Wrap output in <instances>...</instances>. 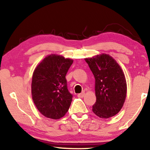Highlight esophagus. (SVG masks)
I'll list each match as a JSON object with an SVG mask.
<instances>
[{
	"mask_svg": "<svg viewBox=\"0 0 150 150\" xmlns=\"http://www.w3.org/2000/svg\"><path fill=\"white\" fill-rule=\"evenodd\" d=\"M85 92H82L81 93L78 94V97H79V98H83L84 96H85Z\"/></svg>",
	"mask_w": 150,
	"mask_h": 150,
	"instance_id": "1",
	"label": "esophagus"
}]
</instances>
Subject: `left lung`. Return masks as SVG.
I'll return each instance as SVG.
<instances>
[{"label": "left lung", "instance_id": "8db88e82", "mask_svg": "<svg viewBox=\"0 0 150 150\" xmlns=\"http://www.w3.org/2000/svg\"><path fill=\"white\" fill-rule=\"evenodd\" d=\"M85 60L95 78L96 102L92 110L102 119L115 116L122 109L126 98V80L122 67L104 53Z\"/></svg>", "mask_w": 150, "mask_h": 150}]
</instances>
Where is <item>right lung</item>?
Listing matches in <instances>:
<instances>
[{
  "label": "right lung",
  "mask_w": 150,
  "mask_h": 150,
  "mask_svg": "<svg viewBox=\"0 0 150 150\" xmlns=\"http://www.w3.org/2000/svg\"><path fill=\"white\" fill-rule=\"evenodd\" d=\"M72 63V59L51 54L35 69L32 99L38 110L46 117L59 120L68 111L72 95L67 89L65 76Z\"/></svg>",
  "instance_id": "obj_1"
}]
</instances>
